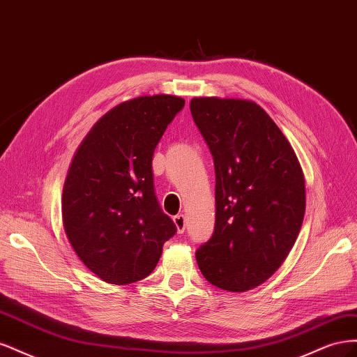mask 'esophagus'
I'll use <instances>...</instances> for the list:
<instances>
[{
	"label": "esophagus",
	"mask_w": 357,
	"mask_h": 357,
	"mask_svg": "<svg viewBox=\"0 0 357 357\" xmlns=\"http://www.w3.org/2000/svg\"><path fill=\"white\" fill-rule=\"evenodd\" d=\"M174 223H176V228H177V232H178V234L185 232V229H186V219H185V215H183V214L174 215Z\"/></svg>",
	"instance_id": "obj_1"
}]
</instances>
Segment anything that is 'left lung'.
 <instances>
[{
    "instance_id": "obj_1",
    "label": "left lung",
    "mask_w": 357,
    "mask_h": 357,
    "mask_svg": "<svg viewBox=\"0 0 357 357\" xmlns=\"http://www.w3.org/2000/svg\"><path fill=\"white\" fill-rule=\"evenodd\" d=\"M190 113L214 160L215 225L197 250L207 282L250 290L284 262L305 214V180L287 138L262 107L193 98Z\"/></svg>"
}]
</instances>
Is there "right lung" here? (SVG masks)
I'll return each mask as SVG.
<instances>
[{
	"mask_svg": "<svg viewBox=\"0 0 357 357\" xmlns=\"http://www.w3.org/2000/svg\"><path fill=\"white\" fill-rule=\"evenodd\" d=\"M183 107L172 95L126 101L95 123L74 155L62 193L63 229L80 261L107 283L146 278L177 232L158 202L152 160Z\"/></svg>",
	"mask_w": 357,
	"mask_h": 357,
	"instance_id": "obj_1",
	"label": "right lung"
}]
</instances>
